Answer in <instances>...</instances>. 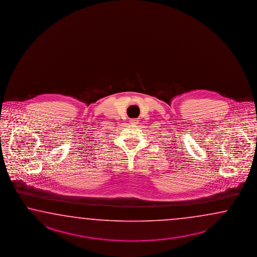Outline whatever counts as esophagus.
<instances>
[{"instance_id": "esophagus-1", "label": "esophagus", "mask_w": 257, "mask_h": 257, "mask_svg": "<svg viewBox=\"0 0 257 257\" xmlns=\"http://www.w3.org/2000/svg\"><path fill=\"white\" fill-rule=\"evenodd\" d=\"M132 123H134V124H138V119H132L131 120Z\"/></svg>"}]
</instances>
